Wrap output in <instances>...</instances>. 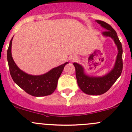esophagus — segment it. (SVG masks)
Returning <instances> with one entry per match:
<instances>
[{"label":"esophagus","mask_w":132,"mask_h":132,"mask_svg":"<svg viewBox=\"0 0 132 132\" xmlns=\"http://www.w3.org/2000/svg\"><path fill=\"white\" fill-rule=\"evenodd\" d=\"M78 59V57L77 56V55H73V56H71V58H70V60H71V62L77 61Z\"/></svg>","instance_id":"1"}]
</instances>
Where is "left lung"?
Returning <instances> with one entry per match:
<instances>
[{"label":"left lung","mask_w":132,"mask_h":132,"mask_svg":"<svg viewBox=\"0 0 132 132\" xmlns=\"http://www.w3.org/2000/svg\"><path fill=\"white\" fill-rule=\"evenodd\" d=\"M96 22L105 29V31L102 33V36L113 39L116 45L118 52L112 70L102 76L96 77L89 75L86 73L84 68L82 65L77 62L73 63L76 70L77 84L80 89L86 94L94 96L100 95L106 93L120 77L123 70V48L116 32L110 25L103 21L96 20Z\"/></svg>","instance_id":"left-lung-1"}]
</instances>
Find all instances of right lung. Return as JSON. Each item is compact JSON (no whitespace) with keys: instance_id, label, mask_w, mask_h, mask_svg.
<instances>
[{"instance_id":"add662e5","label":"right lung","mask_w":132,"mask_h":132,"mask_svg":"<svg viewBox=\"0 0 132 132\" xmlns=\"http://www.w3.org/2000/svg\"><path fill=\"white\" fill-rule=\"evenodd\" d=\"M13 38V37L9 43L7 59L9 71L13 81L27 93L34 96H45L52 94L57 86L59 78L62 73L64 66L68 62L54 68L43 75H32L27 73L18 67L12 57Z\"/></svg>"}]
</instances>
